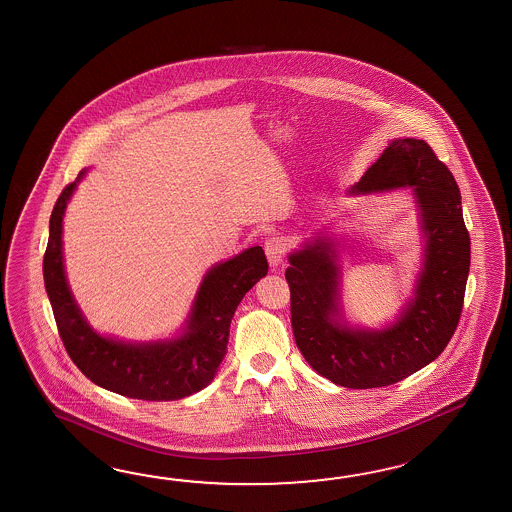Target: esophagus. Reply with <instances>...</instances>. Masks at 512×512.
<instances>
[{
  "mask_svg": "<svg viewBox=\"0 0 512 512\" xmlns=\"http://www.w3.org/2000/svg\"><path fill=\"white\" fill-rule=\"evenodd\" d=\"M265 254H267V260L271 263V267H278L280 263L284 262V256H286V241L280 238L267 239Z\"/></svg>",
  "mask_w": 512,
  "mask_h": 512,
  "instance_id": "1",
  "label": "esophagus"
}]
</instances>
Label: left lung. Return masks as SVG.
Segmentation results:
<instances>
[{
  "mask_svg": "<svg viewBox=\"0 0 512 512\" xmlns=\"http://www.w3.org/2000/svg\"><path fill=\"white\" fill-rule=\"evenodd\" d=\"M409 186L426 239L415 297L383 330L348 328L341 315L339 263L332 239L317 236L289 256L291 326L311 369L348 389L393 385L429 365L450 343L463 311L470 236L452 171L424 140L398 138L352 193Z\"/></svg>",
  "mask_w": 512,
  "mask_h": 512,
  "instance_id": "obj_1",
  "label": "left lung"
}]
</instances>
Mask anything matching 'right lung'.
<instances>
[{"instance_id":"add662e5","label":"right lung","mask_w":512,"mask_h":512,"mask_svg":"<svg viewBox=\"0 0 512 512\" xmlns=\"http://www.w3.org/2000/svg\"><path fill=\"white\" fill-rule=\"evenodd\" d=\"M83 177L81 173L68 184L53 206L44 254V284L68 356L88 380L127 398L169 402L199 393L214 380L225 357L230 321L241 298L267 274L265 252L250 247L204 274L184 333L177 339L125 343L103 337L84 319L62 262V217Z\"/></svg>"}]
</instances>
